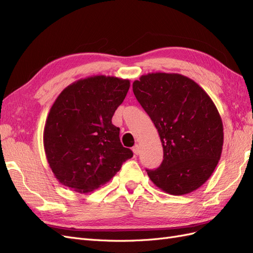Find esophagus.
<instances>
[{
    "mask_svg": "<svg viewBox=\"0 0 253 253\" xmlns=\"http://www.w3.org/2000/svg\"><path fill=\"white\" fill-rule=\"evenodd\" d=\"M133 152H134L135 155H138L139 154V153H140V148H139L138 144H135L134 145V147H133Z\"/></svg>",
    "mask_w": 253,
    "mask_h": 253,
    "instance_id": "obj_1",
    "label": "esophagus"
}]
</instances>
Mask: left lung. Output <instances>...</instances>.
Instances as JSON below:
<instances>
[{"instance_id":"left-lung-1","label":"left lung","mask_w":253,"mask_h":253,"mask_svg":"<svg viewBox=\"0 0 253 253\" xmlns=\"http://www.w3.org/2000/svg\"><path fill=\"white\" fill-rule=\"evenodd\" d=\"M137 100L154 124L164 149L156 170H147L172 195L193 192L209 179L224 143L215 104L196 82L179 74L152 73L133 82Z\"/></svg>"}]
</instances>
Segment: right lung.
I'll list each match as a JSON object with an SVG mask.
<instances>
[{"mask_svg":"<svg viewBox=\"0 0 253 253\" xmlns=\"http://www.w3.org/2000/svg\"><path fill=\"white\" fill-rule=\"evenodd\" d=\"M129 80L93 76L65 87L45 122L43 143L57 180L79 193L108 182L133 152L122 147L112 117L124 102Z\"/></svg>","mask_w":253,"mask_h":253,"instance_id":"obj_1","label":"right lung"}]
</instances>
